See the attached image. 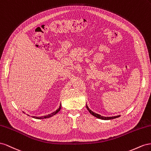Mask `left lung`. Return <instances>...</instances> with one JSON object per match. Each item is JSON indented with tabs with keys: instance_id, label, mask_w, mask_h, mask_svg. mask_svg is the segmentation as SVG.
Returning <instances> with one entry per match:
<instances>
[{
	"instance_id": "obj_1",
	"label": "left lung",
	"mask_w": 151,
	"mask_h": 151,
	"mask_svg": "<svg viewBox=\"0 0 151 151\" xmlns=\"http://www.w3.org/2000/svg\"><path fill=\"white\" fill-rule=\"evenodd\" d=\"M86 107H87V109H88V111L90 112V114H92L93 116H95V117H96V118H99V119H105V120H107V119H114V118H118V117H119V115H118V116H113V117H104V116H101L100 114H97V113H93V111H92L91 110H90L89 108H88V107L86 105Z\"/></svg>"
}]
</instances>
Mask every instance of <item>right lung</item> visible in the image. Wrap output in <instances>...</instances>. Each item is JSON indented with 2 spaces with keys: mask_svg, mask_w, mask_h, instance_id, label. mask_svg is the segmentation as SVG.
I'll list each match as a JSON object with an SVG mask.
<instances>
[{
  "mask_svg": "<svg viewBox=\"0 0 151 151\" xmlns=\"http://www.w3.org/2000/svg\"><path fill=\"white\" fill-rule=\"evenodd\" d=\"M61 105H60L59 107V108H58L56 111H54V113H51V114H50L46 115V116H40V117H37V116H32V117L34 118H35V119H44V118H50V117H51V116H52L55 115V114H57V113H58V112L60 111V109H61Z\"/></svg>",
  "mask_w": 151,
  "mask_h": 151,
  "instance_id": "1",
  "label": "right lung"
}]
</instances>
